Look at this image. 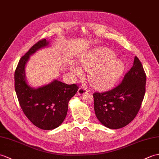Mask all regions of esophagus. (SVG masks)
<instances>
[{
  "label": "esophagus",
  "instance_id": "1",
  "mask_svg": "<svg viewBox=\"0 0 159 159\" xmlns=\"http://www.w3.org/2000/svg\"><path fill=\"white\" fill-rule=\"evenodd\" d=\"M87 88L85 87H80L78 91H77V94H78L79 95H84V93H86L87 92Z\"/></svg>",
  "mask_w": 159,
  "mask_h": 159
}]
</instances>
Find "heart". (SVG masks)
Wrapping results in <instances>:
<instances>
[{
    "label": "heart",
    "mask_w": 159,
    "mask_h": 159,
    "mask_svg": "<svg viewBox=\"0 0 159 159\" xmlns=\"http://www.w3.org/2000/svg\"><path fill=\"white\" fill-rule=\"evenodd\" d=\"M79 64L89 70L88 80L92 87L100 91L112 88L125 71V63L116 59V54L106 48H99L81 55ZM71 70L77 76L83 75L82 69L77 64H72Z\"/></svg>",
    "instance_id": "heart-1"
}]
</instances>
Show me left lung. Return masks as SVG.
I'll use <instances>...</instances> for the list:
<instances>
[{
	"label": "left lung",
	"instance_id": "obj_1",
	"mask_svg": "<svg viewBox=\"0 0 159 159\" xmlns=\"http://www.w3.org/2000/svg\"><path fill=\"white\" fill-rule=\"evenodd\" d=\"M146 76L138 57L122 83L104 93H93L94 110L98 119L112 129L124 127L134 119L146 91Z\"/></svg>",
	"mask_w": 159,
	"mask_h": 159
}]
</instances>
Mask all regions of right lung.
Returning a JSON list of instances; mask_svg holds the SVG:
<instances>
[{
  "instance_id": "1",
  "label": "right lung",
  "mask_w": 159,
  "mask_h": 159,
  "mask_svg": "<svg viewBox=\"0 0 159 159\" xmlns=\"http://www.w3.org/2000/svg\"><path fill=\"white\" fill-rule=\"evenodd\" d=\"M49 45L46 39L33 45L20 59L14 75L15 89L22 110L33 125L44 130L53 129L63 123L70 99L79 89L75 84H67L56 79L38 88L28 84L25 70L30 56Z\"/></svg>"
}]
</instances>
